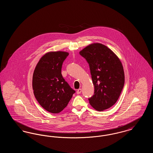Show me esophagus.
<instances>
[{
  "label": "esophagus",
  "mask_w": 153,
  "mask_h": 153,
  "mask_svg": "<svg viewBox=\"0 0 153 153\" xmlns=\"http://www.w3.org/2000/svg\"><path fill=\"white\" fill-rule=\"evenodd\" d=\"M81 89L80 88V89H77V94H81Z\"/></svg>",
  "instance_id": "34e87169"
}]
</instances>
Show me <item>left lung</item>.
<instances>
[{
	"instance_id": "8db88e82",
	"label": "left lung",
	"mask_w": 153,
	"mask_h": 153,
	"mask_svg": "<svg viewBox=\"0 0 153 153\" xmlns=\"http://www.w3.org/2000/svg\"><path fill=\"white\" fill-rule=\"evenodd\" d=\"M87 61L95 87L94 95L88 99L96 110L111 107L118 100L124 84L123 68L116 54L101 44L89 45L80 51Z\"/></svg>"
}]
</instances>
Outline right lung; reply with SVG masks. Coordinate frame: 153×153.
Listing matches in <instances>:
<instances>
[{"label": "right lung", "instance_id": "add662e5", "mask_svg": "<svg viewBox=\"0 0 153 153\" xmlns=\"http://www.w3.org/2000/svg\"><path fill=\"white\" fill-rule=\"evenodd\" d=\"M69 53L51 51L38 62L33 76V89L36 100L49 112L57 114L67 106L75 91L61 74L62 64Z\"/></svg>", "mask_w": 153, "mask_h": 153}]
</instances>
